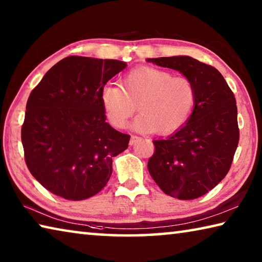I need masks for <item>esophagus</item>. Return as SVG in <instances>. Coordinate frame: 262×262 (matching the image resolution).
<instances>
[{"mask_svg": "<svg viewBox=\"0 0 262 262\" xmlns=\"http://www.w3.org/2000/svg\"><path fill=\"white\" fill-rule=\"evenodd\" d=\"M141 139V137H139V136H136V135H132V137H130V141H129V143H130V145H133V144H135L137 141H139Z\"/></svg>", "mask_w": 262, "mask_h": 262, "instance_id": "1", "label": "esophagus"}]
</instances>
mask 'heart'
<instances>
[{
  "label": "heart",
  "mask_w": 262,
  "mask_h": 262,
  "mask_svg": "<svg viewBox=\"0 0 262 262\" xmlns=\"http://www.w3.org/2000/svg\"><path fill=\"white\" fill-rule=\"evenodd\" d=\"M100 99L106 118L114 127H125L137 106L140 114L133 128L166 135L188 120L196 94L188 78L173 77L163 69L140 67L128 73L120 86L106 85Z\"/></svg>",
  "instance_id": "heart-1"
}]
</instances>
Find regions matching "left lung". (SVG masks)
<instances>
[{
	"label": "left lung",
	"instance_id": "left-lung-1",
	"mask_svg": "<svg viewBox=\"0 0 262 262\" xmlns=\"http://www.w3.org/2000/svg\"><path fill=\"white\" fill-rule=\"evenodd\" d=\"M147 61L181 73L193 83L196 94L185 125L167 139L154 141L149 173L172 198H200L214 188L231 166L239 141L236 98L219 70L193 57Z\"/></svg>",
	"mask_w": 262,
	"mask_h": 262
}]
</instances>
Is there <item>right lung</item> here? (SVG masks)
<instances>
[{
  "label": "right lung",
  "mask_w": 262,
  "mask_h": 262,
  "mask_svg": "<svg viewBox=\"0 0 262 262\" xmlns=\"http://www.w3.org/2000/svg\"><path fill=\"white\" fill-rule=\"evenodd\" d=\"M126 62L68 56L48 70L28 99L23 127L25 162L43 187L78 201L99 193L112 158L130 136L106 122L101 90Z\"/></svg>",
  "instance_id": "obj_1"
}]
</instances>
